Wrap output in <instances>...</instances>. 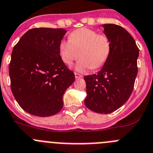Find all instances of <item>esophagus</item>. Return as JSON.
I'll use <instances>...</instances> for the list:
<instances>
[{"instance_id":"34e87169","label":"esophagus","mask_w":153,"mask_h":153,"mask_svg":"<svg viewBox=\"0 0 153 153\" xmlns=\"http://www.w3.org/2000/svg\"><path fill=\"white\" fill-rule=\"evenodd\" d=\"M75 78H82V75H80V74H78V73H76V72H75Z\"/></svg>"}]
</instances>
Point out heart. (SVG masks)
I'll use <instances>...</instances> for the list:
<instances>
[{
    "label": "heart",
    "instance_id": "1",
    "mask_svg": "<svg viewBox=\"0 0 153 153\" xmlns=\"http://www.w3.org/2000/svg\"><path fill=\"white\" fill-rule=\"evenodd\" d=\"M111 49L108 36L85 27L75 30L69 35V40L62 39L59 46L62 60L68 65L77 59L80 52L82 58L75 66L79 71L103 66L109 57Z\"/></svg>",
    "mask_w": 153,
    "mask_h": 153
}]
</instances>
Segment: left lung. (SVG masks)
<instances>
[{
  "label": "left lung",
  "instance_id": "left-lung-1",
  "mask_svg": "<svg viewBox=\"0 0 153 153\" xmlns=\"http://www.w3.org/2000/svg\"><path fill=\"white\" fill-rule=\"evenodd\" d=\"M102 27L111 40V53L97 74L84 77L85 104L94 112L107 114L123 106L131 95L138 72L139 49L133 36L122 27L112 23Z\"/></svg>",
  "mask_w": 153,
  "mask_h": 153
}]
</instances>
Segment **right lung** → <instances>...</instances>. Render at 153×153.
<instances>
[{"mask_svg": "<svg viewBox=\"0 0 153 153\" xmlns=\"http://www.w3.org/2000/svg\"><path fill=\"white\" fill-rule=\"evenodd\" d=\"M64 29L28 30L13 47L9 65L10 88L22 109L38 117H49L62 108L65 91L75 74L62 60L60 42Z\"/></svg>", "mask_w": 153, "mask_h": 153, "instance_id": "add662e5", "label": "right lung"}]
</instances>
